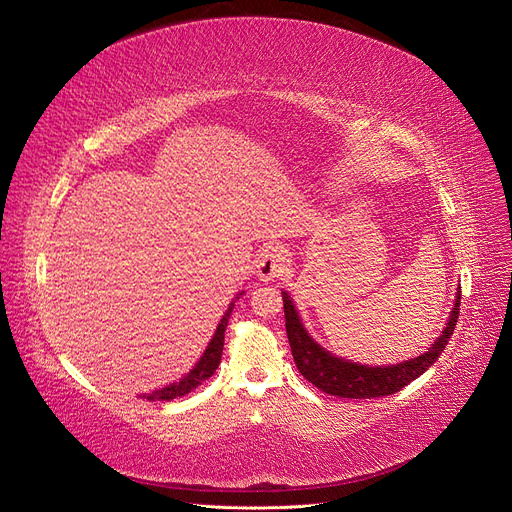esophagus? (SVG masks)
Wrapping results in <instances>:
<instances>
[{"instance_id": "1", "label": "esophagus", "mask_w": 512, "mask_h": 512, "mask_svg": "<svg viewBox=\"0 0 512 512\" xmlns=\"http://www.w3.org/2000/svg\"><path fill=\"white\" fill-rule=\"evenodd\" d=\"M255 267H257V278L261 282H274L280 276H284V272L288 270V255L282 247H270L263 253H259Z\"/></svg>"}]
</instances>
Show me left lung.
I'll return each instance as SVG.
<instances>
[{"label":"left lung","instance_id":"8db88e82","mask_svg":"<svg viewBox=\"0 0 512 512\" xmlns=\"http://www.w3.org/2000/svg\"><path fill=\"white\" fill-rule=\"evenodd\" d=\"M284 299V317H286V334L290 342V351L297 363V369L305 380H309L321 392L340 396V398H378L390 396L398 390L417 380L429 367H432L442 351L446 348L456 319H459L461 307V286L456 288V297L452 311L446 319L444 330L419 357L400 361L394 365H363L351 359H342L328 348L321 346L305 328L303 319L294 307V301L286 290H282Z\"/></svg>","mask_w":512,"mask_h":512}]
</instances>
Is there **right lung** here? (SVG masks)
<instances>
[{
    "mask_svg": "<svg viewBox=\"0 0 512 512\" xmlns=\"http://www.w3.org/2000/svg\"><path fill=\"white\" fill-rule=\"evenodd\" d=\"M242 294H245V290H240V292L236 294V297L232 299V303L228 305L226 313L222 315L218 328H215L211 340L207 342L205 351H203V355L199 357V361L195 363V367H193L191 371H188V373H184L178 382H172V384H168V386H164V388H159V390H153V392H149V394H139V398H147V400H174V398H180V396L188 394L191 390H195L197 386H201L205 380L211 378L213 371L218 369V365H220V361H222L224 332H226L228 319H230L232 309H234V301L240 299Z\"/></svg>",
    "mask_w": 512,
    "mask_h": 512,
    "instance_id": "1",
    "label": "right lung"
}]
</instances>
